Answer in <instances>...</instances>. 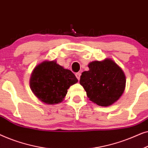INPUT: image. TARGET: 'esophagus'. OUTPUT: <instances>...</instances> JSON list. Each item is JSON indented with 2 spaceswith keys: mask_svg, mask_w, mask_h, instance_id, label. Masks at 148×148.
I'll return each mask as SVG.
<instances>
[{
  "mask_svg": "<svg viewBox=\"0 0 148 148\" xmlns=\"http://www.w3.org/2000/svg\"><path fill=\"white\" fill-rule=\"evenodd\" d=\"M75 76H76V77L77 78V79H78V80H79V79H80L81 73H77L75 74Z\"/></svg>",
  "mask_w": 148,
  "mask_h": 148,
  "instance_id": "obj_1",
  "label": "esophagus"
}]
</instances>
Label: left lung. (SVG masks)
<instances>
[{"instance_id": "1", "label": "left lung", "mask_w": 148, "mask_h": 148, "mask_svg": "<svg viewBox=\"0 0 148 148\" xmlns=\"http://www.w3.org/2000/svg\"><path fill=\"white\" fill-rule=\"evenodd\" d=\"M89 71H84L79 83L89 100L101 106H108L122 96L126 77L122 69L110 58L88 64Z\"/></svg>"}]
</instances>
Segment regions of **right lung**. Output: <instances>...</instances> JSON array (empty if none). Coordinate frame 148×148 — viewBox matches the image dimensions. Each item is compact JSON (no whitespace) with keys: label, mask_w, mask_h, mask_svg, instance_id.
<instances>
[{"label":"right lung","mask_w":148,"mask_h":148,"mask_svg":"<svg viewBox=\"0 0 148 148\" xmlns=\"http://www.w3.org/2000/svg\"><path fill=\"white\" fill-rule=\"evenodd\" d=\"M78 82L70 70L56 63L44 60L34 69L29 79L32 92L40 101L48 105L62 102L67 90Z\"/></svg>","instance_id":"add662e5"}]
</instances>
